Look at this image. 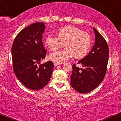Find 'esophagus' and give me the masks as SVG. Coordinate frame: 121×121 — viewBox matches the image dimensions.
Returning <instances> with one entry per match:
<instances>
[{
	"instance_id": "1",
	"label": "esophagus",
	"mask_w": 121,
	"mask_h": 121,
	"mask_svg": "<svg viewBox=\"0 0 121 121\" xmlns=\"http://www.w3.org/2000/svg\"><path fill=\"white\" fill-rule=\"evenodd\" d=\"M61 64H59V63H57V62H54V65L55 66H57V65H60Z\"/></svg>"
}]
</instances>
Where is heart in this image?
<instances>
[{"instance_id": "1", "label": "heart", "mask_w": 121, "mask_h": 121, "mask_svg": "<svg viewBox=\"0 0 121 121\" xmlns=\"http://www.w3.org/2000/svg\"><path fill=\"white\" fill-rule=\"evenodd\" d=\"M45 45L51 51H57L64 46L65 48L59 52H53L48 56V59L61 64L71 59H81L88 53L91 47V37L88 34L73 26L61 27L57 32V37L47 36Z\"/></svg>"}]
</instances>
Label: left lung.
<instances>
[{"label":"left lung","mask_w":121,"mask_h":121,"mask_svg":"<svg viewBox=\"0 0 121 121\" xmlns=\"http://www.w3.org/2000/svg\"><path fill=\"white\" fill-rule=\"evenodd\" d=\"M95 44L91 52L78 61L84 69L73 65L70 84L76 91L87 93L98 86L106 74L109 60V48L106 40L93 28Z\"/></svg>","instance_id":"obj_1"}]
</instances>
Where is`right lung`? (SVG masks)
Wrapping results in <instances>:
<instances>
[{
	"instance_id": "right-lung-1",
	"label": "right lung",
	"mask_w": 121,
	"mask_h": 121,
	"mask_svg": "<svg viewBox=\"0 0 121 121\" xmlns=\"http://www.w3.org/2000/svg\"><path fill=\"white\" fill-rule=\"evenodd\" d=\"M45 29L44 23H33L18 34L12 47L13 69L16 77L26 87L34 91L48 84L54 66L51 61L37 65L47 54L42 43Z\"/></svg>"
}]
</instances>
